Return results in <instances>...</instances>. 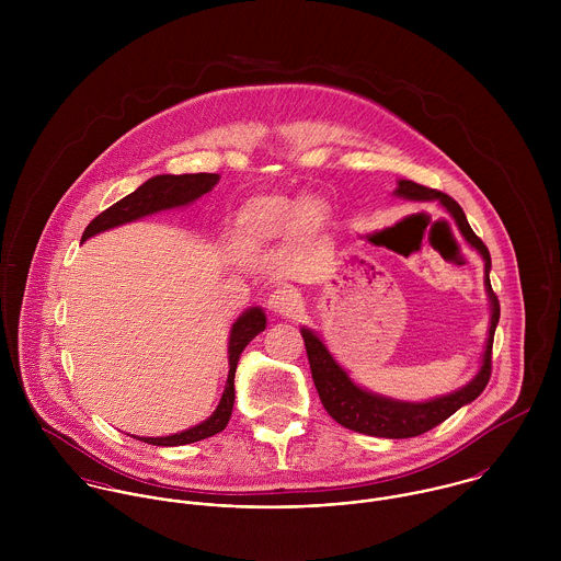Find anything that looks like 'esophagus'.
<instances>
[{
	"instance_id": "34e87169",
	"label": "esophagus",
	"mask_w": 561,
	"mask_h": 561,
	"mask_svg": "<svg viewBox=\"0 0 561 561\" xmlns=\"http://www.w3.org/2000/svg\"><path fill=\"white\" fill-rule=\"evenodd\" d=\"M298 294L291 289V287H278L270 294L267 298V309L278 313V316H285V318H291L296 311H298Z\"/></svg>"
}]
</instances>
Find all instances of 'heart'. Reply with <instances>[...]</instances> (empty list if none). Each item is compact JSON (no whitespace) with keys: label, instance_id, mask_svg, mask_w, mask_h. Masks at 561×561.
Masks as SVG:
<instances>
[{"label":"heart","instance_id":"heart-1","mask_svg":"<svg viewBox=\"0 0 561 561\" xmlns=\"http://www.w3.org/2000/svg\"><path fill=\"white\" fill-rule=\"evenodd\" d=\"M328 209L316 198H287L280 194L248 201L238 214V233L248 243H267L294 229H318Z\"/></svg>","mask_w":561,"mask_h":561}]
</instances>
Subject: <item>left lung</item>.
Wrapping results in <instances>:
<instances>
[{
  "instance_id": "1",
  "label": "left lung",
  "mask_w": 561,
  "mask_h": 561,
  "mask_svg": "<svg viewBox=\"0 0 561 561\" xmlns=\"http://www.w3.org/2000/svg\"><path fill=\"white\" fill-rule=\"evenodd\" d=\"M398 196L412 198V201H438L456 220L460 233L473 248L480 250L485 261V289L492 305V318H490V330H488V343L483 352L480 374L473 382H469L465 389L438 398V400L425 401V403H408V401H393L387 398L371 396L363 389H358L347 374L334 363L330 352L323 347L320 339L311 330H302V339L307 345V356L313 374L316 389L320 393L321 403L325 412L341 423L347 430H354L358 434L367 436H380V438H412L419 434L430 432L445 419H449L458 408L465 403L476 400L481 391L485 389L490 374H492V341H494V328L499 323V298L490 287V252L485 243L473 233L462 207L447 196L445 192L419 185L414 181H400V187L396 190Z\"/></svg>"
}]
</instances>
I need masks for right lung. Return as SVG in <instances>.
<instances>
[{
  "mask_svg": "<svg viewBox=\"0 0 561 561\" xmlns=\"http://www.w3.org/2000/svg\"><path fill=\"white\" fill-rule=\"evenodd\" d=\"M220 181V174L214 172H198V174H158L153 179H149L147 183H142L136 192L127 194L125 198H121L118 203H114L112 207H107L105 211H101L83 231L81 241L114 229L118 225L145 218L149 214H156L161 209H172V207H181L187 205L196 198H201L203 194H207L216 183ZM265 330V316L261 309H250L241 316L240 320L233 323L231 330V341H229V380H227V389L222 393V400L218 410L201 425L185 430L181 434H172V436H161V438H140L142 443L149 445H158V447H179V445H190L203 438H209L218 432H222L231 419L233 412V403H236V369H238V360L243 347L259 334Z\"/></svg>",
  "mask_w": 561,
  "mask_h": 561,
  "instance_id": "add662e5",
  "label": "right lung"
}]
</instances>
